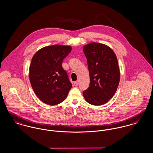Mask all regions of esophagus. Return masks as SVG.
<instances>
[{"mask_svg":"<svg viewBox=\"0 0 153 153\" xmlns=\"http://www.w3.org/2000/svg\"><path fill=\"white\" fill-rule=\"evenodd\" d=\"M78 84H79V82H78V81H76V82H74V85L75 86H77V85H78Z\"/></svg>","mask_w":153,"mask_h":153,"instance_id":"34e87169","label":"esophagus"}]
</instances>
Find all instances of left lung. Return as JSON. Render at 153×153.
<instances>
[{
    "mask_svg": "<svg viewBox=\"0 0 153 153\" xmlns=\"http://www.w3.org/2000/svg\"><path fill=\"white\" fill-rule=\"evenodd\" d=\"M90 74V86L83 91L85 101L101 105L115 94L120 80L118 59L113 50L103 44L91 42L83 47Z\"/></svg>",
    "mask_w": 153,
    "mask_h": 153,
    "instance_id": "obj_1",
    "label": "left lung"
}]
</instances>
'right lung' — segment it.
Wrapping results in <instances>:
<instances>
[{
    "label": "right lung",
    "instance_id": "add662e5",
    "mask_svg": "<svg viewBox=\"0 0 153 153\" xmlns=\"http://www.w3.org/2000/svg\"><path fill=\"white\" fill-rule=\"evenodd\" d=\"M71 49L69 45L48 46L38 50L32 58L30 81L37 97L45 104H59L68 95L72 84L62 63Z\"/></svg>",
    "mask_w": 153,
    "mask_h": 153
}]
</instances>
